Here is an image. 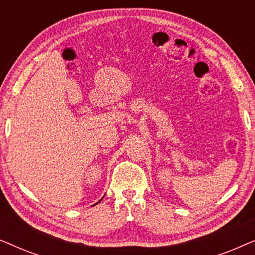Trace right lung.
Instances as JSON below:
<instances>
[{
    "label": "right lung",
    "instance_id": "add662e5",
    "mask_svg": "<svg viewBox=\"0 0 255 255\" xmlns=\"http://www.w3.org/2000/svg\"><path fill=\"white\" fill-rule=\"evenodd\" d=\"M100 202H101V201H99V202H97V203H100ZM97 203H96V204H97ZM94 205H95V204H94Z\"/></svg>",
    "mask_w": 255,
    "mask_h": 255
}]
</instances>
